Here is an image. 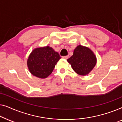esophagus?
<instances>
[{"mask_svg": "<svg viewBox=\"0 0 122 122\" xmlns=\"http://www.w3.org/2000/svg\"><path fill=\"white\" fill-rule=\"evenodd\" d=\"M62 58H63V59H68V58H69V56H63Z\"/></svg>", "mask_w": 122, "mask_h": 122, "instance_id": "34e87169", "label": "esophagus"}]
</instances>
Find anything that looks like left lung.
I'll list each match as a JSON object with an SVG mask.
<instances>
[{
	"label": "left lung",
	"instance_id": "1",
	"mask_svg": "<svg viewBox=\"0 0 122 122\" xmlns=\"http://www.w3.org/2000/svg\"><path fill=\"white\" fill-rule=\"evenodd\" d=\"M75 72L81 76L88 75L97 64V58L88 47L79 45L75 48L73 55L67 59Z\"/></svg>",
	"mask_w": 122,
	"mask_h": 122
}]
</instances>
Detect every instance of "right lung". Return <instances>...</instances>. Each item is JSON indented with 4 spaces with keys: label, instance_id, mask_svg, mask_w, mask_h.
<instances>
[{
    "label": "right lung",
    "instance_id": "obj_1",
    "mask_svg": "<svg viewBox=\"0 0 122 122\" xmlns=\"http://www.w3.org/2000/svg\"><path fill=\"white\" fill-rule=\"evenodd\" d=\"M61 58L59 53L49 46L36 48L29 56L27 66L31 74L44 79L52 73Z\"/></svg>",
    "mask_w": 122,
    "mask_h": 122
}]
</instances>
